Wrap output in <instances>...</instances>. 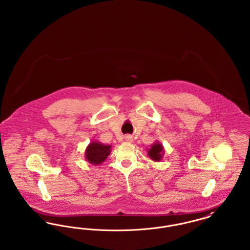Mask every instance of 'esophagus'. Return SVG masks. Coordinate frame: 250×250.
Listing matches in <instances>:
<instances>
[{
	"mask_svg": "<svg viewBox=\"0 0 250 250\" xmlns=\"http://www.w3.org/2000/svg\"><path fill=\"white\" fill-rule=\"evenodd\" d=\"M125 141L127 142V143H132L133 138H132V136H130V135H126V136H125Z\"/></svg>",
	"mask_w": 250,
	"mask_h": 250,
	"instance_id": "obj_1",
	"label": "esophagus"
}]
</instances>
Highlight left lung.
I'll use <instances>...</instances> for the list:
<instances>
[{"label": "left lung", "instance_id": "left-lung-1", "mask_svg": "<svg viewBox=\"0 0 250 250\" xmlns=\"http://www.w3.org/2000/svg\"><path fill=\"white\" fill-rule=\"evenodd\" d=\"M164 153H165L164 147L162 143L158 141H155V143L151 145V147L147 149V155L155 162H159L162 160Z\"/></svg>", "mask_w": 250, "mask_h": 250}]
</instances>
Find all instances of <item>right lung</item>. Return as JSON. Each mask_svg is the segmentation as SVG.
<instances>
[{
    "label": "right lung",
    "instance_id": "right-lung-1",
    "mask_svg": "<svg viewBox=\"0 0 250 250\" xmlns=\"http://www.w3.org/2000/svg\"><path fill=\"white\" fill-rule=\"evenodd\" d=\"M110 152L111 145L103 144L98 141H92L86 147L85 159L90 164L98 166L107 159Z\"/></svg>",
    "mask_w": 250,
    "mask_h": 250
}]
</instances>
